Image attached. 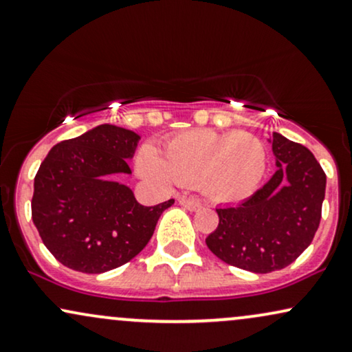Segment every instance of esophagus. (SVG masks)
<instances>
[{
    "mask_svg": "<svg viewBox=\"0 0 352 352\" xmlns=\"http://www.w3.org/2000/svg\"><path fill=\"white\" fill-rule=\"evenodd\" d=\"M179 204L189 210H197L199 207H201V201H199V199H194V197H181Z\"/></svg>",
    "mask_w": 352,
    "mask_h": 352,
    "instance_id": "34e87169",
    "label": "esophagus"
}]
</instances>
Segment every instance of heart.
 Here are the masks:
<instances>
[{"label": "heart", "mask_w": 352, "mask_h": 352, "mask_svg": "<svg viewBox=\"0 0 352 352\" xmlns=\"http://www.w3.org/2000/svg\"><path fill=\"white\" fill-rule=\"evenodd\" d=\"M264 143L248 132L197 129L164 142L163 153L145 145L138 151L142 175L156 184L199 186L215 201H238L254 192L266 173Z\"/></svg>", "instance_id": "obj_1"}]
</instances>
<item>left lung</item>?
Instances as JSON below:
<instances>
[{
  "label": "left lung",
  "mask_w": 352,
  "mask_h": 352,
  "mask_svg": "<svg viewBox=\"0 0 352 352\" xmlns=\"http://www.w3.org/2000/svg\"><path fill=\"white\" fill-rule=\"evenodd\" d=\"M277 171L246 201L220 207L219 227L206 238L223 263L267 274L287 267L309 248L322 219L327 175L314 153L272 135Z\"/></svg>",
  "instance_id": "8db88e82"
}]
</instances>
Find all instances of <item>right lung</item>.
<instances>
[{
  "label": "right lung",
  "instance_id": "obj_1",
  "mask_svg": "<svg viewBox=\"0 0 352 352\" xmlns=\"http://www.w3.org/2000/svg\"><path fill=\"white\" fill-rule=\"evenodd\" d=\"M140 137L116 125L56 143L36 177L32 222L43 245L63 266L101 274L145 248L173 199L140 206L127 186L99 176L130 173L127 158Z\"/></svg>",
  "mask_w": 352,
  "mask_h": 352
}]
</instances>
